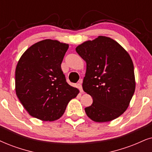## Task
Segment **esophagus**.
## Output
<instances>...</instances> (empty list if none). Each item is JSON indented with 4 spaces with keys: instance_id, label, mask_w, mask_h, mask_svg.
<instances>
[{
    "instance_id": "obj_1",
    "label": "esophagus",
    "mask_w": 152,
    "mask_h": 152,
    "mask_svg": "<svg viewBox=\"0 0 152 152\" xmlns=\"http://www.w3.org/2000/svg\"><path fill=\"white\" fill-rule=\"evenodd\" d=\"M77 87H78V89H79L80 93H82L83 92V88H82V80H79V83H78L77 84Z\"/></svg>"
}]
</instances>
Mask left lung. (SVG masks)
Here are the masks:
<instances>
[{
	"mask_svg": "<svg viewBox=\"0 0 152 152\" xmlns=\"http://www.w3.org/2000/svg\"><path fill=\"white\" fill-rule=\"evenodd\" d=\"M86 62L83 89L93 97L85 108L87 116L97 123L109 122L124 114L135 90L131 57L112 38L99 36L76 48Z\"/></svg>",
	"mask_w": 152,
	"mask_h": 152,
	"instance_id": "1",
	"label": "left lung"
}]
</instances>
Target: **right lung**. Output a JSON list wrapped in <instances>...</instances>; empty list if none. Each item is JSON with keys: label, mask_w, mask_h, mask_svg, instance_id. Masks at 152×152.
<instances>
[{"label": "right lung", "mask_w": 152, "mask_h": 152, "mask_svg": "<svg viewBox=\"0 0 152 152\" xmlns=\"http://www.w3.org/2000/svg\"><path fill=\"white\" fill-rule=\"evenodd\" d=\"M69 44L45 39L22 54L15 69V91L31 116L54 121L64 114L79 90L69 85L61 69Z\"/></svg>", "instance_id": "add662e5"}]
</instances>
